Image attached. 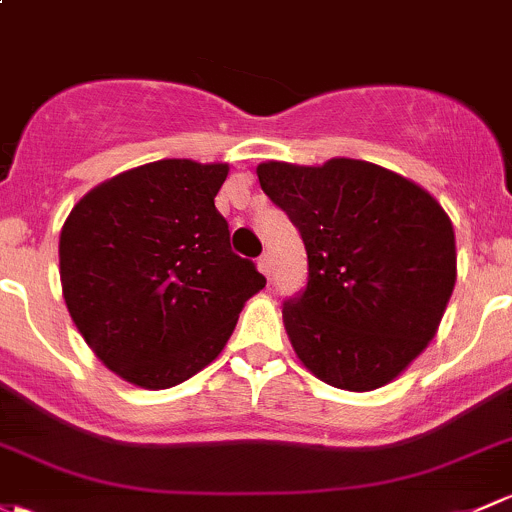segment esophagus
<instances>
[{
	"label": "esophagus",
	"mask_w": 512,
	"mask_h": 512,
	"mask_svg": "<svg viewBox=\"0 0 512 512\" xmlns=\"http://www.w3.org/2000/svg\"><path fill=\"white\" fill-rule=\"evenodd\" d=\"M257 267H260V272L265 274V277H270V274H272V257L267 255V252H262L260 260H257Z\"/></svg>",
	"instance_id": "esophagus-1"
}]
</instances>
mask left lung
I'll return each mask as SVG.
<instances>
[{"label": "left lung", "instance_id": "left-lung-1", "mask_svg": "<svg viewBox=\"0 0 512 512\" xmlns=\"http://www.w3.org/2000/svg\"><path fill=\"white\" fill-rule=\"evenodd\" d=\"M262 191L299 228L304 294L282 309L294 353L338 390H378L434 338L456 284V238L437 198L378 164L265 161Z\"/></svg>", "mask_w": 512, "mask_h": 512}]
</instances>
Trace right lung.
<instances>
[{"label": "right lung", "instance_id": "1", "mask_svg": "<svg viewBox=\"0 0 512 512\" xmlns=\"http://www.w3.org/2000/svg\"><path fill=\"white\" fill-rule=\"evenodd\" d=\"M228 164L161 159L85 193L58 240L68 314L127 383L166 390L218 358L267 279L230 250Z\"/></svg>", "mask_w": 512, "mask_h": 512}]
</instances>
